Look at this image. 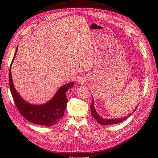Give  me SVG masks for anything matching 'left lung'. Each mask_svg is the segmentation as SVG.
<instances>
[{"instance_id":"obj_1","label":"left lung","mask_w":158,"mask_h":158,"mask_svg":"<svg viewBox=\"0 0 158 158\" xmlns=\"http://www.w3.org/2000/svg\"><path fill=\"white\" fill-rule=\"evenodd\" d=\"M92 104L91 105V115L95 119H96V121H98V123L99 124H101V125H110V124H118V123H119L121 122H123V121L126 120V119H127L131 114H129L127 115V116L124 117V118H118V119H104L102 117H101L98 114V112H96V109H95V107H94V99L92 96ZM138 107V106H136V107L134 109V110H133L135 111L136 110Z\"/></svg>"}]
</instances>
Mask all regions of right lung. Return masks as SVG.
Wrapping results in <instances>:
<instances>
[{"mask_svg": "<svg viewBox=\"0 0 158 158\" xmlns=\"http://www.w3.org/2000/svg\"><path fill=\"white\" fill-rule=\"evenodd\" d=\"M17 52V48L10 66L9 80L10 92L17 109L25 119L35 124L50 127L57 124L64 115L67 102L66 92L73 87L74 82L62 85L54 97L46 103L35 105L27 102L15 90L12 79L11 66Z\"/></svg>", "mask_w": 158, "mask_h": 158, "instance_id": "1", "label": "right lung"}]
</instances>
